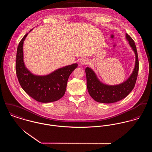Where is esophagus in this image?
<instances>
[{"label": "esophagus", "instance_id": "esophagus-1", "mask_svg": "<svg viewBox=\"0 0 152 152\" xmlns=\"http://www.w3.org/2000/svg\"><path fill=\"white\" fill-rule=\"evenodd\" d=\"M87 63H88V60H87V59L83 58V59H82V60L80 61V64H81V65H86Z\"/></svg>", "mask_w": 152, "mask_h": 152}]
</instances>
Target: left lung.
<instances>
[{
    "mask_svg": "<svg viewBox=\"0 0 152 152\" xmlns=\"http://www.w3.org/2000/svg\"><path fill=\"white\" fill-rule=\"evenodd\" d=\"M126 39L133 50L136 57L134 68L127 80L120 84L109 86L101 82L91 68H86L88 91L90 96L96 102L104 104L118 102L128 96L135 86L139 71L137 52L134 42L130 36L126 34Z\"/></svg>",
    "mask_w": 152,
    "mask_h": 152,
    "instance_id": "1",
    "label": "left lung"
}]
</instances>
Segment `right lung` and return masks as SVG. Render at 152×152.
I'll list each match as a JSON object with an SVG mask.
<instances>
[{
	"label": "right lung",
	"instance_id": "add662e5",
	"mask_svg": "<svg viewBox=\"0 0 152 152\" xmlns=\"http://www.w3.org/2000/svg\"><path fill=\"white\" fill-rule=\"evenodd\" d=\"M27 34L23 37L17 50L16 72L19 82L23 89L38 102L47 103L58 101L64 96L68 79L78 64L65 66L45 75L32 74L26 67L23 60V43Z\"/></svg>",
	"mask_w": 152,
	"mask_h": 152
}]
</instances>
